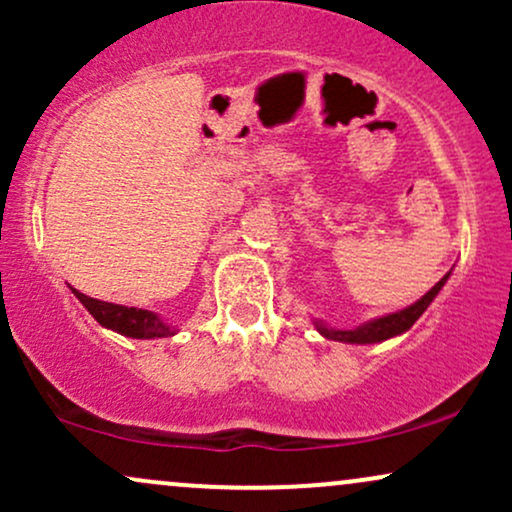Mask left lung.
<instances>
[{
  "label": "left lung",
  "mask_w": 512,
  "mask_h": 512,
  "mask_svg": "<svg viewBox=\"0 0 512 512\" xmlns=\"http://www.w3.org/2000/svg\"><path fill=\"white\" fill-rule=\"evenodd\" d=\"M448 276L450 274H445L443 279H440L438 284L426 293V296H421L419 301L411 303L409 308L397 310V313H390V315H383V317H375V320L363 322V325L354 327V330H334V327H327L322 320H313V325H315V330L322 334V337L332 339V342H344V344H378V342H385V339H392V337H397V334L407 332L409 327L414 325V322L426 313V308L433 303V298L438 296L440 289H443L445 281H448Z\"/></svg>",
  "instance_id": "left-lung-1"
}]
</instances>
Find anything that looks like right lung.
I'll return each mask as SVG.
<instances>
[{
	"label": "right lung",
	"mask_w": 512,
	"mask_h": 512,
	"mask_svg": "<svg viewBox=\"0 0 512 512\" xmlns=\"http://www.w3.org/2000/svg\"><path fill=\"white\" fill-rule=\"evenodd\" d=\"M72 293L84 303V308L98 320V325H103L105 330H113L122 337L132 339H161V337H173L175 327H170L161 315H156L154 310H142V308H127V305H117L108 301H98V298L86 296V293L72 289Z\"/></svg>",
	"instance_id": "1"
}]
</instances>
